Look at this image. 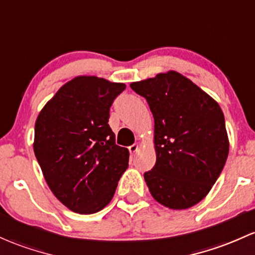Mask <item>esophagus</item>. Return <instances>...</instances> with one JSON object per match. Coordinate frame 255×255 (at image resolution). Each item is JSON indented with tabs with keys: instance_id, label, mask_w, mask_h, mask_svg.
Returning <instances> with one entry per match:
<instances>
[{
	"instance_id": "obj_1",
	"label": "esophagus",
	"mask_w": 255,
	"mask_h": 255,
	"mask_svg": "<svg viewBox=\"0 0 255 255\" xmlns=\"http://www.w3.org/2000/svg\"><path fill=\"white\" fill-rule=\"evenodd\" d=\"M128 149H129V152L130 153H135L136 151L139 150V146L136 144H133V145H130V146L128 147Z\"/></svg>"
}]
</instances>
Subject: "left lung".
Segmentation results:
<instances>
[{
    "label": "left lung",
    "mask_w": 255,
    "mask_h": 255,
    "mask_svg": "<svg viewBox=\"0 0 255 255\" xmlns=\"http://www.w3.org/2000/svg\"><path fill=\"white\" fill-rule=\"evenodd\" d=\"M155 120L156 163L144 173L150 194L170 209L195 206L225 166L229 138L219 104L177 71L130 83Z\"/></svg>",
    "instance_id": "obj_1"
}]
</instances>
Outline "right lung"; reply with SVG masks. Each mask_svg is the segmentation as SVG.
<instances>
[{"label": "right lung", "instance_id": "add662e5", "mask_svg": "<svg viewBox=\"0 0 255 255\" xmlns=\"http://www.w3.org/2000/svg\"><path fill=\"white\" fill-rule=\"evenodd\" d=\"M125 83L77 76L44 105L35 123L33 151L55 197L72 212L93 214L113 200L129 151L109 126Z\"/></svg>", "mask_w": 255, "mask_h": 255}]
</instances>
